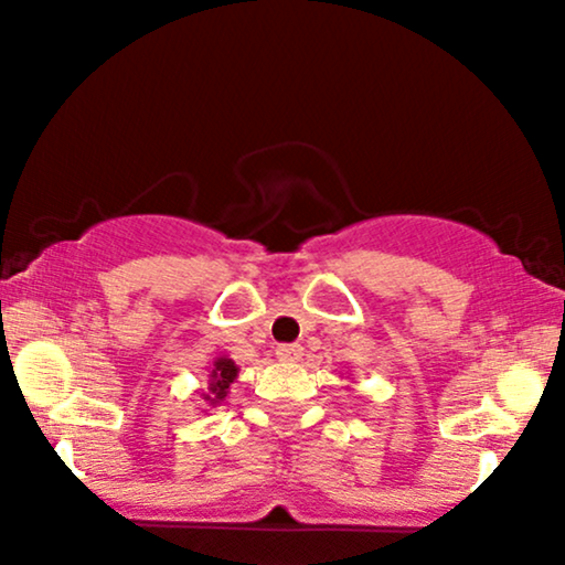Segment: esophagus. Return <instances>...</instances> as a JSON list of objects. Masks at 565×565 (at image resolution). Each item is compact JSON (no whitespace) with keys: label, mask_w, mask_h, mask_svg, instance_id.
I'll use <instances>...</instances> for the list:
<instances>
[{"label":"esophagus","mask_w":565,"mask_h":565,"mask_svg":"<svg viewBox=\"0 0 565 565\" xmlns=\"http://www.w3.org/2000/svg\"><path fill=\"white\" fill-rule=\"evenodd\" d=\"M275 354H277V360H282V362H298L300 358H303V347H300V344H280L275 350Z\"/></svg>","instance_id":"34e87169"}]
</instances>
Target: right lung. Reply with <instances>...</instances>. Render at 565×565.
Instances as JSON below:
<instances>
[{
  "instance_id": "add662e5",
  "label": "right lung",
  "mask_w": 565,
  "mask_h": 565,
  "mask_svg": "<svg viewBox=\"0 0 565 565\" xmlns=\"http://www.w3.org/2000/svg\"><path fill=\"white\" fill-rule=\"evenodd\" d=\"M236 377H238V365L234 360L226 358V354H223V358H215L211 365V373H207V385L205 388L195 391L200 401H203V406L213 408L218 406L221 401H226L231 383H236Z\"/></svg>"
}]
</instances>
